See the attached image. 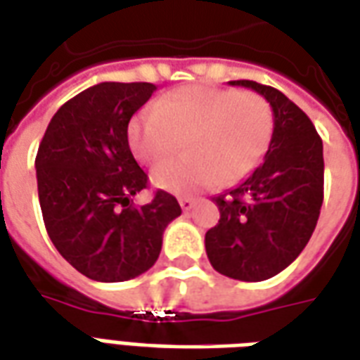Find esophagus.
<instances>
[{
  "label": "esophagus",
  "mask_w": 360,
  "mask_h": 360,
  "mask_svg": "<svg viewBox=\"0 0 360 360\" xmlns=\"http://www.w3.org/2000/svg\"><path fill=\"white\" fill-rule=\"evenodd\" d=\"M178 203L182 207V211H191L193 205H195V199L193 198H180L178 199Z\"/></svg>",
  "instance_id": "obj_1"
}]
</instances>
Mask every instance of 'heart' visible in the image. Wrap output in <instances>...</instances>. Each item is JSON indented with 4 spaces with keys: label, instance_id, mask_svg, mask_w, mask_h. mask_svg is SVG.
I'll return each instance as SVG.
<instances>
[{
    "label": "heart",
    "instance_id": "b5f03b06",
    "mask_svg": "<svg viewBox=\"0 0 360 360\" xmlns=\"http://www.w3.org/2000/svg\"><path fill=\"white\" fill-rule=\"evenodd\" d=\"M274 136L272 105L257 91L182 86L134 115L128 140L148 165L169 159L186 140L188 159L157 167L151 180L172 193L236 184L264 161Z\"/></svg>",
    "mask_w": 360,
    "mask_h": 360
}]
</instances>
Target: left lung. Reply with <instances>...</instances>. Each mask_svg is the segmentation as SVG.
Wrapping results in <instances>:
<instances>
[{"instance_id": "left-lung-1", "label": "left lung", "mask_w": 360, "mask_h": 360, "mask_svg": "<svg viewBox=\"0 0 360 360\" xmlns=\"http://www.w3.org/2000/svg\"><path fill=\"white\" fill-rule=\"evenodd\" d=\"M266 97L274 136L253 174L212 201L219 224L205 234L212 269L241 282H261L290 266L305 249L324 199V157L316 128L272 86L232 80Z\"/></svg>"}]
</instances>
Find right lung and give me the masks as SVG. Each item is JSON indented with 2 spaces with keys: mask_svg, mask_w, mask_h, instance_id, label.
Segmentation results:
<instances>
[{
  "mask_svg": "<svg viewBox=\"0 0 360 360\" xmlns=\"http://www.w3.org/2000/svg\"><path fill=\"white\" fill-rule=\"evenodd\" d=\"M157 90L149 82H101L55 112L36 155L44 224L53 245L80 274L97 282L140 276L159 259L162 232L182 214L174 195L148 188L128 146V122Z\"/></svg>",
  "mask_w": 360,
  "mask_h": 360,
  "instance_id": "obj_1",
  "label": "right lung"
}]
</instances>
